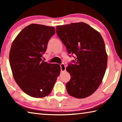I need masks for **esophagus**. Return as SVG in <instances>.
I'll use <instances>...</instances> for the list:
<instances>
[{"label": "esophagus", "instance_id": "1", "mask_svg": "<svg viewBox=\"0 0 122 122\" xmlns=\"http://www.w3.org/2000/svg\"><path fill=\"white\" fill-rule=\"evenodd\" d=\"M60 68H61V71H66V66L64 63L60 64Z\"/></svg>", "mask_w": 122, "mask_h": 122}]
</instances>
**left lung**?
<instances>
[{
	"label": "left lung",
	"instance_id": "8db88e82",
	"mask_svg": "<svg viewBox=\"0 0 122 122\" xmlns=\"http://www.w3.org/2000/svg\"><path fill=\"white\" fill-rule=\"evenodd\" d=\"M56 32L68 53L75 55L73 63L66 68L71 75L67 92L77 98L89 96L100 86L107 69L108 56L102 36L84 22L57 26Z\"/></svg>",
	"mask_w": 122,
	"mask_h": 122
}]
</instances>
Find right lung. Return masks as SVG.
<instances>
[{
	"instance_id": "add662e5",
	"label": "right lung",
	"mask_w": 122,
	"mask_h": 122,
	"mask_svg": "<svg viewBox=\"0 0 122 122\" xmlns=\"http://www.w3.org/2000/svg\"><path fill=\"white\" fill-rule=\"evenodd\" d=\"M55 33L53 27L32 24L24 28L12 44L9 59L14 80L25 93L33 97L48 95L60 73L59 65L42 59Z\"/></svg>"
}]
</instances>
